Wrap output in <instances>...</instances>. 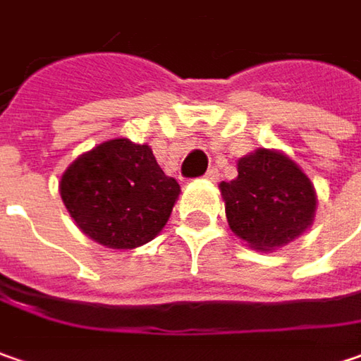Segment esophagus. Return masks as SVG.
<instances>
[{
	"label": "esophagus",
	"mask_w": 361,
	"mask_h": 361,
	"mask_svg": "<svg viewBox=\"0 0 361 361\" xmlns=\"http://www.w3.org/2000/svg\"><path fill=\"white\" fill-rule=\"evenodd\" d=\"M204 178H206L208 181H216L218 180V169H216V167H212V169L206 171V176H204Z\"/></svg>",
	"instance_id": "esophagus-1"
}]
</instances>
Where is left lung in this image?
I'll use <instances>...</instances> for the list:
<instances>
[{"mask_svg":"<svg viewBox=\"0 0 361 361\" xmlns=\"http://www.w3.org/2000/svg\"><path fill=\"white\" fill-rule=\"evenodd\" d=\"M230 230L255 250H276L313 224L317 196L285 153L257 149L238 159V178L222 181Z\"/></svg>","mask_w":361,"mask_h":361,"instance_id":"1","label":"left lung"}]
</instances>
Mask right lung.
Returning <instances> with one entry per match:
<instances>
[{
  "label": "right lung",
  "mask_w": 361,
  "mask_h": 361,
  "mask_svg": "<svg viewBox=\"0 0 361 361\" xmlns=\"http://www.w3.org/2000/svg\"><path fill=\"white\" fill-rule=\"evenodd\" d=\"M180 192L149 145L129 139H111L82 153L60 180V196L76 226L94 243L118 250L153 240Z\"/></svg>",
  "instance_id": "1"
}]
</instances>
